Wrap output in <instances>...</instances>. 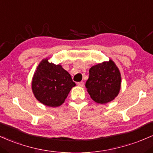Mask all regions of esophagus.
I'll return each instance as SVG.
<instances>
[{"instance_id": "1", "label": "esophagus", "mask_w": 153, "mask_h": 153, "mask_svg": "<svg viewBox=\"0 0 153 153\" xmlns=\"http://www.w3.org/2000/svg\"><path fill=\"white\" fill-rule=\"evenodd\" d=\"M76 85L78 86H79V87H83L84 86V82H77Z\"/></svg>"}]
</instances>
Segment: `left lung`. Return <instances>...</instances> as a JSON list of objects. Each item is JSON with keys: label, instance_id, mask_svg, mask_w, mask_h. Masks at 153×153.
<instances>
[{"label": "left lung", "instance_id": "obj_1", "mask_svg": "<svg viewBox=\"0 0 153 153\" xmlns=\"http://www.w3.org/2000/svg\"><path fill=\"white\" fill-rule=\"evenodd\" d=\"M85 86L91 98L97 103L105 104L119 93L121 77L112 60L92 66Z\"/></svg>", "mask_w": 153, "mask_h": 153}]
</instances>
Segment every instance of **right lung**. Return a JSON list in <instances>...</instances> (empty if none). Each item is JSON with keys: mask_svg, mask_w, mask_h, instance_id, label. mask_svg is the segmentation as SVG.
I'll return each mask as SVG.
<instances>
[{"mask_svg": "<svg viewBox=\"0 0 153 153\" xmlns=\"http://www.w3.org/2000/svg\"><path fill=\"white\" fill-rule=\"evenodd\" d=\"M75 85L71 75L61 65L49 63L48 58L39 63L32 82V92L36 99L49 107L62 105Z\"/></svg>", "mask_w": 153, "mask_h": 153, "instance_id": "1", "label": "right lung"}]
</instances>
